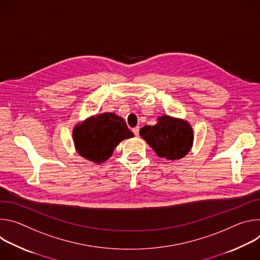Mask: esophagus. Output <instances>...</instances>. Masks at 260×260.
Listing matches in <instances>:
<instances>
[{
  "label": "esophagus",
  "instance_id": "esophagus-1",
  "mask_svg": "<svg viewBox=\"0 0 260 260\" xmlns=\"http://www.w3.org/2000/svg\"><path fill=\"white\" fill-rule=\"evenodd\" d=\"M139 129H140V128H139V126H136V127H134V128H133V133H134V134H135V136H137V137L139 136Z\"/></svg>",
  "mask_w": 260,
  "mask_h": 260
}]
</instances>
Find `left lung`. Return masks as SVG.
I'll return each mask as SVG.
<instances>
[{
    "mask_svg": "<svg viewBox=\"0 0 260 260\" xmlns=\"http://www.w3.org/2000/svg\"><path fill=\"white\" fill-rule=\"evenodd\" d=\"M140 136L147 142L157 156L168 160L186 156L193 144V129L186 120L162 115L153 126L145 125Z\"/></svg>",
    "mask_w": 260,
    "mask_h": 260,
    "instance_id": "8db88e82",
    "label": "left lung"
}]
</instances>
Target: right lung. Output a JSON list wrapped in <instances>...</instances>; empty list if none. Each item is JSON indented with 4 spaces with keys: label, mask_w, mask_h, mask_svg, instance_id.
Segmentation results:
<instances>
[{
    "label": "right lung",
    "mask_w": 260,
    "mask_h": 260,
    "mask_svg": "<svg viewBox=\"0 0 260 260\" xmlns=\"http://www.w3.org/2000/svg\"><path fill=\"white\" fill-rule=\"evenodd\" d=\"M133 137L123 118L109 112L90 116L73 128L77 153L94 164L108 160L121 141Z\"/></svg>",
    "instance_id": "obj_1"
}]
</instances>
